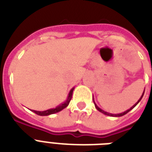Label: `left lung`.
Instances as JSON below:
<instances>
[{
  "instance_id": "left-lung-1",
  "label": "left lung",
  "mask_w": 152,
  "mask_h": 152,
  "mask_svg": "<svg viewBox=\"0 0 152 152\" xmlns=\"http://www.w3.org/2000/svg\"><path fill=\"white\" fill-rule=\"evenodd\" d=\"M144 91H145V88H144ZM144 92H143V94H142V95H141V96H140V99H139V100H138V101H137V102H136V103H135L134 105H133V106H132V107H131V108H130V109H129V110H125V112H123V113H115V114H114V113H108V112H106V111H104L103 110H102V109H101V108H99V106H98L97 105H96V103H95V100H94V96H93V102H94V104H95V108L97 109L99 111V112H101V113H103V114H105V115L110 116V117H121V116L125 115V114H126V113H129V112L130 110H132V109L134 108L135 106H137V104L139 103V102H140V100H141V99H142V98H143V96H144Z\"/></svg>"
}]
</instances>
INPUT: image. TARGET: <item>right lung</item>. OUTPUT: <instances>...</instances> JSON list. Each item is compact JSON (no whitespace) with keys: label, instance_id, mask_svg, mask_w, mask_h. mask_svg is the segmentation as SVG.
<instances>
[{"label":"right lung","instance_id":"right-lung-1","mask_svg":"<svg viewBox=\"0 0 152 152\" xmlns=\"http://www.w3.org/2000/svg\"><path fill=\"white\" fill-rule=\"evenodd\" d=\"M75 88H72L69 91V95H68V97H67V99L64 102H62L60 105L57 106L55 108H52V109H49V110H46L44 111H37V110H32L34 113H35L36 114L39 116H48L50 115V114H53V113H58L60 111H61L63 109H64L65 107L69 106V102L71 101L72 99V92H73V90Z\"/></svg>","mask_w":152,"mask_h":152}]
</instances>
